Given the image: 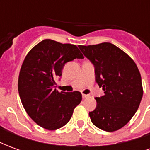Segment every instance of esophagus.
<instances>
[{
    "label": "esophagus",
    "mask_w": 150,
    "mask_h": 150,
    "mask_svg": "<svg viewBox=\"0 0 150 150\" xmlns=\"http://www.w3.org/2000/svg\"><path fill=\"white\" fill-rule=\"evenodd\" d=\"M82 96H83V99H86V98L89 97V95H85V94H83V95H82Z\"/></svg>",
    "instance_id": "34e87169"
}]
</instances>
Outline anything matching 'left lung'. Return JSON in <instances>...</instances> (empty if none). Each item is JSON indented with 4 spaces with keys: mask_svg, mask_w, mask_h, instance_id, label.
<instances>
[{
    "mask_svg": "<svg viewBox=\"0 0 150 150\" xmlns=\"http://www.w3.org/2000/svg\"><path fill=\"white\" fill-rule=\"evenodd\" d=\"M79 48L94 65L96 82L104 91L103 96L96 98V109L89 112L91 122L107 132L121 129L134 116L143 96L137 67L110 42Z\"/></svg>",
    "mask_w": 150,
    "mask_h": 150,
    "instance_id": "8db88e82",
    "label": "left lung"
}]
</instances>
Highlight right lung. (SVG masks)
Masks as SVG:
<instances>
[{"mask_svg": "<svg viewBox=\"0 0 150 150\" xmlns=\"http://www.w3.org/2000/svg\"><path fill=\"white\" fill-rule=\"evenodd\" d=\"M83 59L78 47L45 39L33 47L22 63L18 92L25 110L37 125L48 130L64 126L80 104L79 91L59 92L54 88L65 63Z\"/></svg>", "mask_w": 150, "mask_h": 150, "instance_id": "obj_1", "label": "right lung"}]
</instances>
